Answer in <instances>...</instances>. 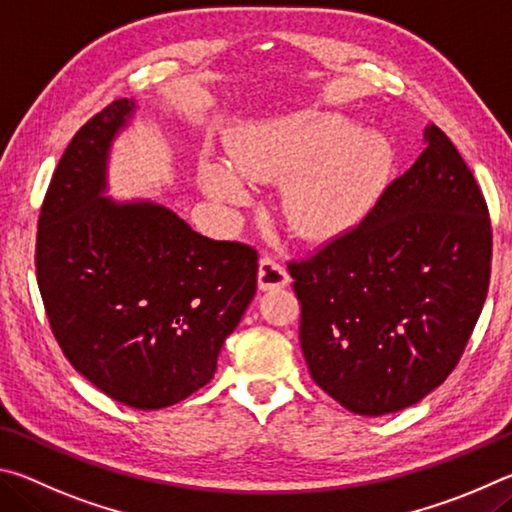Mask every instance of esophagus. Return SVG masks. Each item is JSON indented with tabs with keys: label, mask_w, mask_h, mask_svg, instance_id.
Segmentation results:
<instances>
[{
	"label": "esophagus",
	"mask_w": 512,
	"mask_h": 512,
	"mask_svg": "<svg viewBox=\"0 0 512 512\" xmlns=\"http://www.w3.org/2000/svg\"><path fill=\"white\" fill-rule=\"evenodd\" d=\"M290 283V274L276 261L274 256H263L258 263V288L261 290H279Z\"/></svg>",
	"instance_id": "obj_1"
}]
</instances>
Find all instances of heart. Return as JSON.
Returning a JSON list of instances; mask_svg holds the SVG:
<instances>
[{
    "label": "heart",
    "instance_id": "1",
    "mask_svg": "<svg viewBox=\"0 0 512 512\" xmlns=\"http://www.w3.org/2000/svg\"><path fill=\"white\" fill-rule=\"evenodd\" d=\"M233 159L204 157L200 184L215 200L245 204L247 179L281 182L285 215L301 236L324 240L353 229L378 200L391 150L378 134L362 132L337 114H292L242 132Z\"/></svg>",
    "mask_w": 512,
    "mask_h": 512
}]
</instances>
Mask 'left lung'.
Segmentation results:
<instances>
[{
    "label": "left lung",
    "instance_id": "1",
    "mask_svg": "<svg viewBox=\"0 0 512 512\" xmlns=\"http://www.w3.org/2000/svg\"><path fill=\"white\" fill-rule=\"evenodd\" d=\"M488 204L447 134L425 150L357 227L292 261L299 342L330 398L360 416L416 405L468 346L490 283Z\"/></svg>",
    "mask_w": 512,
    "mask_h": 512
}]
</instances>
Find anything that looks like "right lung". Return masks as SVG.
Listing matches in <instances>:
<instances>
[{"label": "right lung", "instance_id": "right-lung-1", "mask_svg": "<svg viewBox=\"0 0 512 512\" xmlns=\"http://www.w3.org/2000/svg\"><path fill=\"white\" fill-rule=\"evenodd\" d=\"M134 112L119 98L60 157L44 195L35 272L71 366L132 409H161L213 378L256 294L258 251L211 240L155 202L103 197L110 146Z\"/></svg>", "mask_w": 512, "mask_h": 512}]
</instances>
